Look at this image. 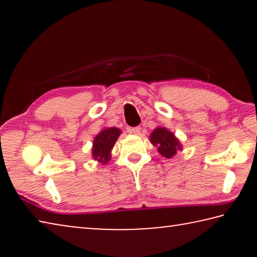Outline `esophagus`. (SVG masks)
<instances>
[{
	"instance_id": "1",
	"label": "esophagus",
	"mask_w": 257,
	"mask_h": 257,
	"mask_svg": "<svg viewBox=\"0 0 257 257\" xmlns=\"http://www.w3.org/2000/svg\"><path fill=\"white\" fill-rule=\"evenodd\" d=\"M128 132L130 134H134V135H139L142 132V128L141 127H134V128H129Z\"/></svg>"
}]
</instances>
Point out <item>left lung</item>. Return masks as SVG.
<instances>
[{"label":"left lung","mask_w":257,"mask_h":257,"mask_svg":"<svg viewBox=\"0 0 257 257\" xmlns=\"http://www.w3.org/2000/svg\"><path fill=\"white\" fill-rule=\"evenodd\" d=\"M150 141L152 144L156 146L159 153L167 159H171L177 154L178 150H181V144L171 133L164 127H158L151 134Z\"/></svg>","instance_id":"8db88e82"}]
</instances>
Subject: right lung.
Returning a JSON list of instances; mask_svg holds the SVG:
<instances>
[{
	"label": "right lung",
	"mask_w": 257,
	"mask_h": 257,
	"mask_svg": "<svg viewBox=\"0 0 257 257\" xmlns=\"http://www.w3.org/2000/svg\"><path fill=\"white\" fill-rule=\"evenodd\" d=\"M121 130L119 128L111 127L101 130L97 136L94 138L92 155L94 160L99 163L105 164L111 160V151L114 146L116 139L120 136Z\"/></svg>",
	"instance_id": "1"
}]
</instances>
